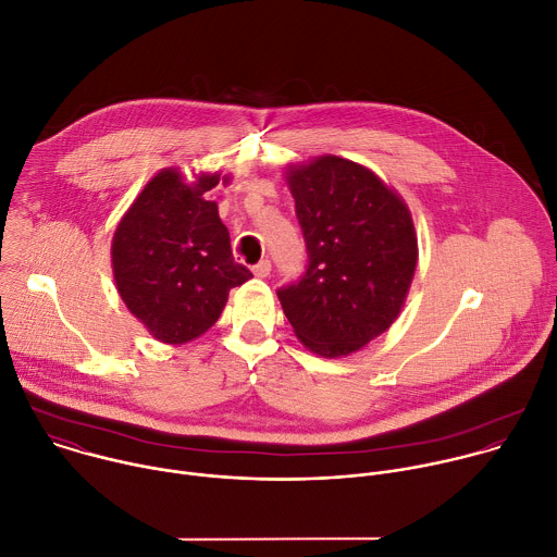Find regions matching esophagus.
<instances>
[{
    "label": "esophagus",
    "instance_id": "esophagus-1",
    "mask_svg": "<svg viewBox=\"0 0 557 557\" xmlns=\"http://www.w3.org/2000/svg\"><path fill=\"white\" fill-rule=\"evenodd\" d=\"M253 273H256V277H269V273H271V260L267 258V260H260L256 267H253Z\"/></svg>",
    "mask_w": 557,
    "mask_h": 557
}]
</instances>
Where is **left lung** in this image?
<instances>
[{"instance_id":"left-lung-1","label":"left lung","mask_w":557,"mask_h":557,"mask_svg":"<svg viewBox=\"0 0 557 557\" xmlns=\"http://www.w3.org/2000/svg\"><path fill=\"white\" fill-rule=\"evenodd\" d=\"M286 178L308 264L277 297L306 348L350 355L387 331L406 301L419 256L412 215L370 170L339 156Z\"/></svg>"}]
</instances>
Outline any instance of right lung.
Instances as JSON below:
<instances>
[{"label":"right lung","mask_w":557,"mask_h":557,"mask_svg":"<svg viewBox=\"0 0 557 557\" xmlns=\"http://www.w3.org/2000/svg\"><path fill=\"white\" fill-rule=\"evenodd\" d=\"M218 183V174L187 185L176 170L158 172L116 226L119 295L163 344H187L207 333L228 290L253 277L233 260L218 205L205 198Z\"/></svg>","instance_id":"obj_1"}]
</instances>
